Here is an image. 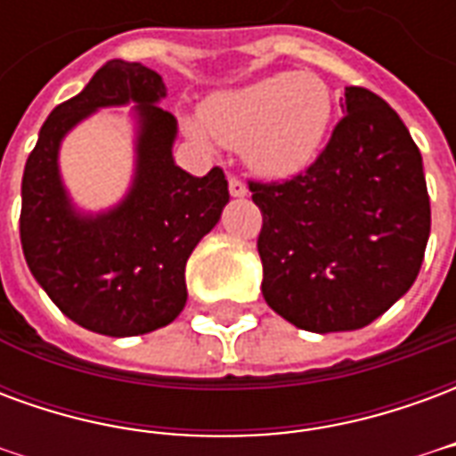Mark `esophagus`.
Wrapping results in <instances>:
<instances>
[{"label": "esophagus", "instance_id": "esophagus-1", "mask_svg": "<svg viewBox=\"0 0 456 456\" xmlns=\"http://www.w3.org/2000/svg\"><path fill=\"white\" fill-rule=\"evenodd\" d=\"M229 195L232 198H247L248 188L244 180H239L237 175H229Z\"/></svg>", "mask_w": 456, "mask_h": 456}]
</instances>
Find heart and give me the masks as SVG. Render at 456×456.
Returning a JSON list of instances; mask_svg holds the SVG:
<instances>
[{"instance_id":"heart-1","label":"heart","mask_w":456,"mask_h":456,"mask_svg":"<svg viewBox=\"0 0 456 456\" xmlns=\"http://www.w3.org/2000/svg\"><path fill=\"white\" fill-rule=\"evenodd\" d=\"M332 119L327 85L310 73H281L209 94L192 139L241 146L247 166L264 178H290L305 170L325 143Z\"/></svg>"}]
</instances>
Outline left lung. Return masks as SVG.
Wrapping results in <instances>:
<instances>
[{"instance_id":"1","label":"left lung","mask_w":456,"mask_h":456,"mask_svg":"<svg viewBox=\"0 0 456 456\" xmlns=\"http://www.w3.org/2000/svg\"><path fill=\"white\" fill-rule=\"evenodd\" d=\"M317 160L286 183H248L264 215V297L307 332L359 330L418 278L430 198L422 156L401 117L363 87Z\"/></svg>"}]
</instances>
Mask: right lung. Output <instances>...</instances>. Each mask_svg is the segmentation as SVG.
<instances>
[{"label": "right lung", "mask_w": 456, "mask_h": 456, "mask_svg": "<svg viewBox=\"0 0 456 456\" xmlns=\"http://www.w3.org/2000/svg\"><path fill=\"white\" fill-rule=\"evenodd\" d=\"M166 85L141 63L110 61L38 131L21 180V248L61 313L90 332L136 337L166 327L188 300L185 264L229 202L222 168L195 178L175 166L178 121L160 110ZM134 103V178L104 213L74 208L57 153L70 130L104 106Z\"/></svg>", "instance_id": "right-lung-1"}]
</instances>
